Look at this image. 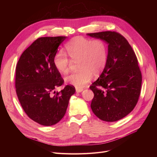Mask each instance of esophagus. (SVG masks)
I'll list each match as a JSON object with an SVG mask.
<instances>
[{
    "label": "esophagus",
    "instance_id": "obj_1",
    "mask_svg": "<svg viewBox=\"0 0 157 157\" xmlns=\"http://www.w3.org/2000/svg\"><path fill=\"white\" fill-rule=\"evenodd\" d=\"M83 90V88H76V92H81Z\"/></svg>",
    "mask_w": 157,
    "mask_h": 157
}]
</instances>
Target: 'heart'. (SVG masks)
<instances>
[{
	"instance_id": "obj_1",
	"label": "heart",
	"mask_w": 157,
	"mask_h": 157,
	"mask_svg": "<svg viewBox=\"0 0 157 157\" xmlns=\"http://www.w3.org/2000/svg\"><path fill=\"white\" fill-rule=\"evenodd\" d=\"M67 55L73 61H78L80 69L76 73L65 78L67 83L76 88H82L93 77L105 69L108 58V48L106 42L102 39H90L81 36L73 38L65 45ZM64 52H56L53 63L59 73H67L70 67L71 60Z\"/></svg>"
}]
</instances>
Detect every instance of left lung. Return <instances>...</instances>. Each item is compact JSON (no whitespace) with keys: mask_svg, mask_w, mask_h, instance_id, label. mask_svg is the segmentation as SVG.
I'll return each instance as SVG.
<instances>
[{"mask_svg":"<svg viewBox=\"0 0 157 157\" xmlns=\"http://www.w3.org/2000/svg\"><path fill=\"white\" fill-rule=\"evenodd\" d=\"M88 35L105 40L109 44L105 67L90 86L94 94L92 110L103 121H117L128 115L138 101L142 82L138 61L132 46L120 33L103 31Z\"/></svg>","mask_w":157,"mask_h":157,"instance_id":"1","label":"left lung"}]
</instances>
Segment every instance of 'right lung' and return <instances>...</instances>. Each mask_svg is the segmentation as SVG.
<instances>
[{
  "instance_id": "right-lung-1",
  "label": "right lung",
  "mask_w": 157,
  "mask_h": 157,
  "mask_svg": "<svg viewBox=\"0 0 157 157\" xmlns=\"http://www.w3.org/2000/svg\"><path fill=\"white\" fill-rule=\"evenodd\" d=\"M67 36L40 37L23 52L16 67V92L21 105L31 119L42 126L59 122L69 100L75 92L72 85L60 92L54 89L64 83L53 58Z\"/></svg>"
}]
</instances>
